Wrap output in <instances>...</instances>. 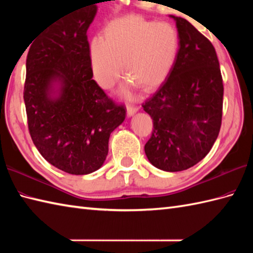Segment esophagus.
<instances>
[{
    "instance_id": "34e87169",
    "label": "esophagus",
    "mask_w": 253,
    "mask_h": 253,
    "mask_svg": "<svg viewBox=\"0 0 253 253\" xmlns=\"http://www.w3.org/2000/svg\"><path fill=\"white\" fill-rule=\"evenodd\" d=\"M137 111H138V106L132 105V104H128L127 105V114H128V116L133 115Z\"/></svg>"
}]
</instances>
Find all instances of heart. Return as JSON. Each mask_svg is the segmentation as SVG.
Here are the masks:
<instances>
[{
  "instance_id": "b5f03b06",
  "label": "heart",
  "mask_w": 253,
  "mask_h": 253,
  "mask_svg": "<svg viewBox=\"0 0 253 253\" xmlns=\"http://www.w3.org/2000/svg\"><path fill=\"white\" fill-rule=\"evenodd\" d=\"M178 50L179 35L174 25L132 15L112 20L104 29V39L91 40L89 60L102 88L110 89L116 84L124 63L129 84L151 90L169 76Z\"/></svg>"
}]
</instances>
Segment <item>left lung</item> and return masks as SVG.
Masks as SVG:
<instances>
[{"label": "left lung", "instance_id": "left-lung-1", "mask_svg": "<svg viewBox=\"0 0 253 253\" xmlns=\"http://www.w3.org/2000/svg\"><path fill=\"white\" fill-rule=\"evenodd\" d=\"M179 50L173 68L142 107L153 121L144 146L152 165L166 171L190 169L219 133L224 85L215 49L189 21L175 17Z\"/></svg>", "mask_w": 253, "mask_h": 253}]
</instances>
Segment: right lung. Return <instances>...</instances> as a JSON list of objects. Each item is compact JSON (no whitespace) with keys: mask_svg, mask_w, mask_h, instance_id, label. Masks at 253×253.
Wrapping results in <instances>:
<instances>
[{"mask_svg":"<svg viewBox=\"0 0 253 253\" xmlns=\"http://www.w3.org/2000/svg\"><path fill=\"white\" fill-rule=\"evenodd\" d=\"M96 6L54 20L31 41L26 61L24 100L30 137L47 162L73 175L99 169L111 132L124 122L118 104L92 79L87 30ZM54 80L60 95H49Z\"/></svg>","mask_w":253,"mask_h":253,"instance_id":"obj_1","label":"right lung"}]
</instances>
